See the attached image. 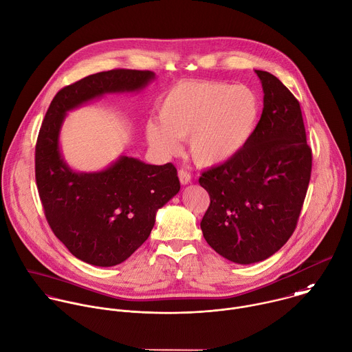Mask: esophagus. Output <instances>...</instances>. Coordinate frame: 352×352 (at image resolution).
Instances as JSON below:
<instances>
[{"label":"esophagus","mask_w":352,"mask_h":352,"mask_svg":"<svg viewBox=\"0 0 352 352\" xmlns=\"http://www.w3.org/2000/svg\"><path fill=\"white\" fill-rule=\"evenodd\" d=\"M178 178H179L181 185H188L190 182V179H192L190 174L188 171H185V170H179L178 171Z\"/></svg>","instance_id":"esophagus-1"}]
</instances>
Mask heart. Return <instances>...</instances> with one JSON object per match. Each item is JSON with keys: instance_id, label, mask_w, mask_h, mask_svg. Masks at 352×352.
I'll use <instances>...</instances> for the list:
<instances>
[{"instance_id": "1", "label": "heart", "mask_w": 352, "mask_h": 352, "mask_svg": "<svg viewBox=\"0 0 352 352\" xmlns=\"http://www.w3.org/2000/svg\"><path fill=\"white\" fill-rule=\"evenodd\" d=\"M160 125L149 122L145 135L162 156L179 152L188 138L189 153L201 167L222 166L251 141L261 116L256 93L247 86L214 80H188L173 86L157 102Z\"/></svg>"}]
</instances>
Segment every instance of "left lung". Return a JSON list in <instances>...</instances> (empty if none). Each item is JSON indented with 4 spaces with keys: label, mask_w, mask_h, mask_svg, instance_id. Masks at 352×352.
Returning a JSON list of instances; mask_svg holds the SVG:
<instances>
[{
    "label": "left lung",
    "mask_w": 352,
    "mask_h": 352,
    "mask_svg": "<svg viewBox=\"0 0 352 352\" xmlns=\"http://www.w3.org/2000/svg\"><path fill=\"white\" fill-rule=\"evenodd\" d=\"M263 111L247 146L199 179L210 195L200 228L208 245L239 265L262 262L292 236L311 175L299 101L267 71L255 69Z\"/></svg>",
    "instance_id": "obj_1"
}]
</instances>
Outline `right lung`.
<instances>
[{
  "label": "right lung",
  "mask_w": 352,
  "mask_h": 352,
  "mask_svg": "<svg viewBox=\"0 0 352 352\" xmlns=\"http://www.w3.org/2000/svg\"><path fill=\"white\" fill-rule=\"evenodd\" d=\"M152 71L111 69L63 87L52 100L35 148V179L54 236L82 262L111 267L124 262L149 237L156 212L179 192L177 168L120 155L100 171L71 168L60 146L69 111L105 94L137 93Z\"/></svg>",
  "instance_id": "right-lung-1"
}]
</instances>
